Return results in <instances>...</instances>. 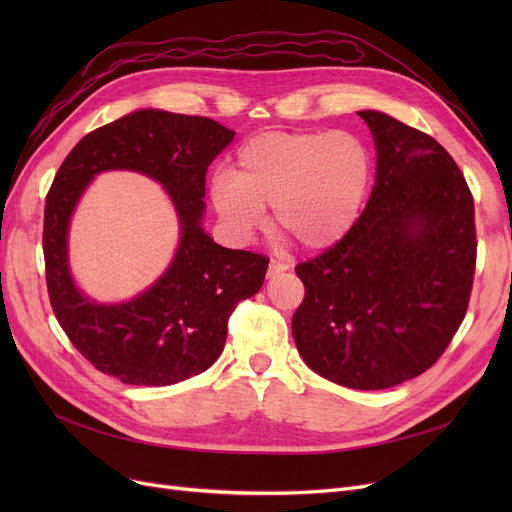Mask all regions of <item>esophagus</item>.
Segmentation results:
<instances>
[{"label":"esophagus","instance_id":"1","mask_svg":"<svg viewBox=\"0 0 512 512\" xmlns=\"http://www.w3.org/2000/svg\"><path fill=\"white\" fill-rule=\"evenodd\" d=\"M288 269V265H284V262H277V260H271L269 262V271H267V275L269 277H273V275H277V273H282V271H286Z\"/></svg>","mask_w":512,"mask_h":512}]
</instances>
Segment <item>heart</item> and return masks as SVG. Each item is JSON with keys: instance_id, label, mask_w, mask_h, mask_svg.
I'll return each mask as SVG.
<instances>
[{"instance_id": "heart-1", "label": "heart", "mask_w": 512, "mask_h": 512, "mask_svg": "<svg viewBox=\"0 0 512 512\" xmlns=\"http://www.w3.org/2000/svg\"><path fill=\"white\" fill-rule=\"evenodd\" d=\"M374 177L361 136L346 130L265 132L237 151L235 173L211 179V205L237 239L273 222L307 250H329L359 222Z\"/></svg>"}]
</instances>
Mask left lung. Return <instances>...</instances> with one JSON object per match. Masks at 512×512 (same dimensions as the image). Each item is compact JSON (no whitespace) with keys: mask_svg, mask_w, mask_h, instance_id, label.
<instances>
[{"mask_svg":"<svg viewBox=\"0 0 512 512\" xmlns=\"http://www.w3.org/2000/svg\"><path fill=\"white\" fill-rule=\"evenodd\" d=\"M359 115L374 134L376 185L348 237L294 269L305 297L292 337L318 376L380 391L427 371L466 318L474 198L436 138Z\"/></svg>","mask_w":512,"mask_h":512,"instance_id":"obj_1","label":"left lung"}]
</instances>
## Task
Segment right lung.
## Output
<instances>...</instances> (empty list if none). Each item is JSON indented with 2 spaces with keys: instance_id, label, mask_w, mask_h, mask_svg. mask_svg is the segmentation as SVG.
<instances>
[{
  "instance_id": "obj_1",
  "label": "right lung",
  "mask_w": 512,
  "mask_h": 512,
  "mask_svg": "<svg viewBox=\"0 0 512 512\" xmlns=\"http://www.w3.org/2000/svg\"><path fill=\"white\" fill-rule=\"evenodd\" d=\"M232 138L235 132L209 117L143 108L83 136L59 166L44 207L46 288L61 329L102 374L136 386L203 374L224 350L232 309L262 288L267 256L228 250L203 230L207 168ZM104 169H134L162 182L182 232L159 280L113 306L76 289L67 262L73 207Z\"/></svg>"
}]
</instances>
